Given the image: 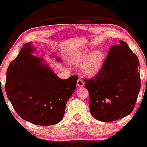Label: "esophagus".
Returning a JSON list of instances; mask_svg holds the SVG:
<instances>
[{"instance_id": "1", "label": "esophagus", "mask_w": 147, "mask_h": 147, "mask_svg": "<svg viewBox=\"0 0 147 147\" xmlns=\"http://www.w3.org/2000/svg\"><path fill=\"white\" fill-rule=\"evenodd\" d=\"M77 86L78 87H83L84 86V81L82 79V78H79L78 80H77Z\"/></svg>"}]
</instances>
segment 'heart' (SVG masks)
<instances>
[{
    "mask_svg": "<svg viewBox=\"0 0 147 147\" xmlns=\"http://www.w3.org/2000/svg\"><path fill=\"white\" fill-rule=\"evenodd\" d=\"M84 60L85 61L82 66L83 72L88 77H94L99 73L102 68L104 63V54L102 51L96 50L88 56V52L82 50L72 57V61L75 64H80Z\"/></svg>",
    "mask_w": 147,
    "mask_h": 147,
    "instance_id": "1",
    "label": "heart"
}]
</instances>
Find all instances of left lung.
<instances>
[{"label": "left lung", "mask_w": 147, "mask_h": 147, "mask_svg": "<svg viewBox=\"0 0 147 147\" xmlns=\"http://www.w3.org/2000/svg\"><path fill=\"white\" fill-rule=\"evenodd\" d=\"M119 41V45L111 47L99 73L92 79H84L90 113L102 122L129 115L140 90L138 57L125 42Z\"/></svg>", "instance_id": "obj_1"}]
</instances>
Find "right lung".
Returning <instances> with one entry per match:
<instances>
[{
    "mask_svg": "<svg viewBox=\"0 0 147 147\" xmlns=\"http://www.w3.org/2000/svg\"><path fill=\"white\" fill-rule=\"evenodd\" d=\"M34 50L32 43H25L10 63L6 94L22 119L36 125H54L63 119L78 77L60 79L43 59L32 55ZM57 59L61 61L58 57Z\"/></svg>",
    "mask_w": 147,
    "mask_h": 147,
    "instance_id": "add662e5",
    "label": "right lung"
}]
</instances>
